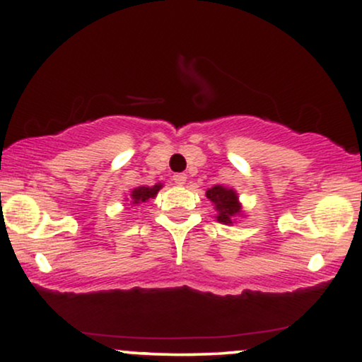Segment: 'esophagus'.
<instances>
[{
	"label": "esophagus",
	"mask_w": 362,
	"mask_h": 362,
	"mask_svg": "<svg viewBox=\"0 0 362 362\" xmlns=\"http://www.w3.org/2000/svg\"><path fill=\"white\" fill-rule=\"evenodd\" d=\"M172 180L175 182V185H185L187 175H185V173H177V175H173Z\"/></svg>",
	"instance_id": "34e87169"
}]
</instances>
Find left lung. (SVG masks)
<instances>
[{"label":"left lung","mask_w":362,"mask_h":362,"mask_svg":"<svg viewBox=\"0 0 362 362\" xmlns=\"http://www.w3.org/2000/svg\"><path fill=\"white\" fill-rule=\"evenodd\" d=\"M206 197L214 204L216 219L223 224H233L236 218L245 216L242 202L235 189L224 185H214L206 190Z\"/></svg>","instance_id":"obj_1"}]
</instances>
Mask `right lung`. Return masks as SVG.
Here are the masks:
<instances>
[{
  "mask_svg": "<svg viewBox=\"0 0 362 362\" xmlns=\"http://www.w3.org/2000/svg\"><path fill=\"white\" fill-rule=\"evenodd\" d=\"M161 187H163V184H161V182H158V184L151 185V187H148V185L136 187V189L131 190V194H129L127 201H131V206L143 204V202L149 201V199L156 197V194L160 192Z\"/></svg>",
  "mask_w": 362,
  "mask_h": 362,
  "instance_id": "add662e5",
  "label": "right lung"
}]
</instances>
